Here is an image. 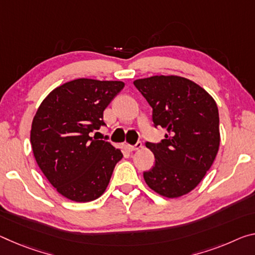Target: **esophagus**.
Returning a JSON list of instances; mask_svg holds the SVG:
<instances>
[{
	"label": "esophagus",
	"instance_id": "34e87169",
	"mask_svg": "<svg viewBox=\"0 0 255 255\" xmlns=\"http://www.w3.org/2000/svg\"><path fill=\"white\" fill-rule=\"evenodd\" d=\"M143 146V144L140 142H137L135 145H129L127 144V148L129 149V151L132 152V151H137V149H140Z\"/></svg>",
	"mask_w": 255,
	"mask_h": 255
}]
</instances>
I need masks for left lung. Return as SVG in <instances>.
<instances>
[{
	"label": "left lung",
	"instance_id": "left-lung-1",
	"mask_svg": "<svg viewBox=\"0 0 255 255\" xmlns=\"http://www.w3.org/2000/svg\"><path fill=\"white\" fill-rule=\"evenodd\" d=\"M153 108L154 126L167 130L159 144L146 143L155 164L144 172L152 191L168 199L192 192L211 168L220 145L216 101L185 77L152 76L134 82Z\"/></svg>",
	"mask_w": 255,
	"mask_h": 255
}]
</instances>
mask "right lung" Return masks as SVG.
Instances as JSON below:
<instances>
[{"mask_svg":"<svg viewBox=\"0 0 255 255\" xmlns=\"http://www.w3.org/2000/svg\"><path fill=\"white\" fill-rule=\"evenodd\" d=\"M125 83L79 78L60 85L38 107L30 143L36 162L56 192L74 202L102 195L123 153L91 132Z\"/></svg>","mask_w":255,"mask_h":255,"instance_id":"1","label":"right lung"}]
</instances>
